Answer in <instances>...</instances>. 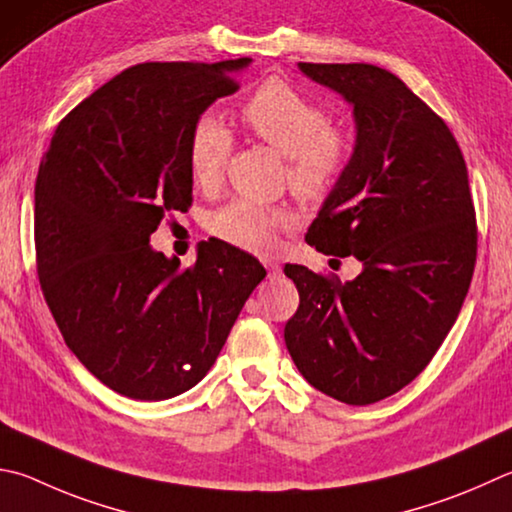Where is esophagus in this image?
<instances>
[{
	"label": "esophagus",
	"mask_w": 512,
	"mask_h": 512,
	"mask_svg": "<svg viewBox=\"0 0 512 512\" xmlns=\"http://www.w3.org/2000/svg\"><path fill=\"white\" fill-rule=\"evenodd\" d=\"M266 271H268V280H277V277H282V268L273 264V262H266Z\"/></svg>",
	"instance_id": "obj_1"
}]
</instances>
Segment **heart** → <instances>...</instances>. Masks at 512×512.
Here are the masks:
<instances>
[{"label":"heart","instance_id":"1","mask_svg":"<svg viewBox=\"0 0 512 512\" xmlns=\"http://www.w3.org/2000/svg\"><path fill=\"white\" fill-rule=\"evenodd\" d=\"M241 123L259 141L286 156V179L300 199L320 201L336 188L353 161L347 129L331 125V114L291 82L268 78L239 109ZM232 152V136L217 118L203 116L188 138V167L194 185L217 188ZM291 224L288 210L253 199H232L210 217V232L226 244L271 253L275 235Z\"/></svg>","mask_w":512,"mask_h":512}]
</instances>
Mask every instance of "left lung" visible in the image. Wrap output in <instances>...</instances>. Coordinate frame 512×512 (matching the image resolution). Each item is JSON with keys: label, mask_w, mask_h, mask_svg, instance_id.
<instances>
[{"label": "left lung", "mask_w": 512, "mask_h": 512, "mask_svg": "<svg viewBox=\"0 0 512 512\" xmlns=\"http://www.w3.org/2000/svg\"><path fill=\"white\" fill-rule=\"evenodd\" d=\"M345 96L356 150L306 232L315 250L353 255L351 282L286 264L300 306L284 327L288 353L322 394L369 405L430 365L466 300L477 217L461 147L441 116L374 64L300 62Z\"/></svg>", "instance_id": "8db88e82"}]
</instances>
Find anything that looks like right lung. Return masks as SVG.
Segmentation results:
<instances>
[{"label": "right lung", "mask_w": 512, "mask_h": 512, "mask_svg": "<svg viewBox=\"0 0 512 512\" xmlns=\"http://www.w3.org/2000/svg\"><path fill=\"white\" fill-rule=\"evenodd\" d=\"M250 58L143 62L73 107L35 181L37 277L67 347L102 385L165 401L215 365L264 266L221 239L179 268L150 246L192 206L188 138Z\"/></svg>", "instance_id": "1"}]
</instances>
